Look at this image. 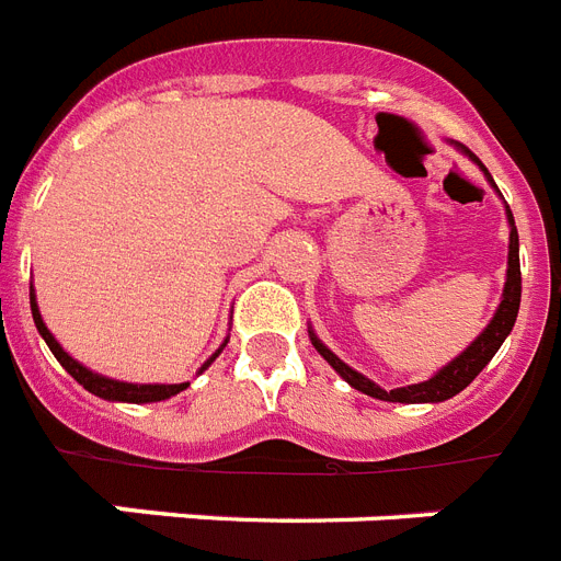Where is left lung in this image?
<instances>
[{
  "instance_id": "obj_1",
  "label": "left lung",
  "mask_w": 561,
  "mask_h": 561,
  "mask_svg": "<svg viewBox=\"0 0 561 561\" xmlns=\"http://www.w3.org/2000/svg\"><path fill=\"white\" fill-rule=\"evenodd\" d=\"M463 153L474 161V164H481L478 156L469 153L463 147ZM481 170L486 173V168L481 164ZM486 179L492 182V176L486 173ZM495 187V182H492ZM507 219H510V263H507V284H504V301H501L499 312L495 318L490 321V327L483 330L478 339H474L463 353H460L455 362L443 367L440 374H434L428 382H420V385H408V388H397V391H382L379 385L370 382L367 376L356 374L353 367H347L342 358L335 356L333 351H327L324 344L318 342L316 333H309L312 344H316V351L330 362V365L339 370L344 382H351L356 391L367 393V397H376V400H385V402H443L460 393L466 385L472 382L474 376L481 374L483 367L490 365V358L499 353V347L504 344V339L510 335L515 324V316H518V304H522V266H518V231H515V219H513V210L507 208Z\"/></svg>"
}]
</instances>
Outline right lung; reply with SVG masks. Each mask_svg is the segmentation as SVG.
Wrapping results in <instances>:
<instances>
[{"label":"right lung","mask_w":561,"mask_h":561,"mask_svg":"<svg viewBox=\"0 0 561 561\" xmlns=\"http://www.w3.org/2000/svg\"><path fill=\"white\" fill-rule=\"evenodd\" d=\"M31 316H34V324H37L39 335L46 339L48 351L54 353V358L60 362L66 370H69L75 379H78L89 393H95V397H103V400H115V402H159V400H168L173 393L185 391L187 385H129V382H118V379H106V376H98L92 374L89 367H83L80 362L69 356V353L62 351L60 344L54 342V335L48 333V327L43 324V318H39V309L37 301H34V289H31ZM222 351V347H219ZM219 351L214 356H219Z\"/></svg>","instance_id":"right-lung-1"}]
</instances>
